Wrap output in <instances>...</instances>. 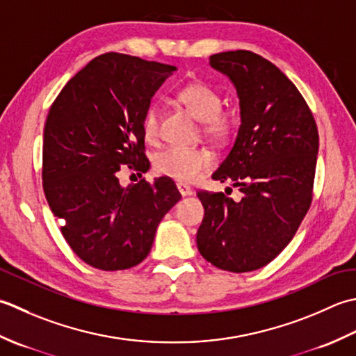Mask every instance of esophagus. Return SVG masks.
I'll list each match as a JSON object with an SVG mask.
<instances>
[{
    "label": "esophagus",
    "instance_id": "esophagus-1",
    "mask_svg": "<svg viewBox=\"0 0 356 356\" xmlns=\"http://www.w3.org/2000/svg\"><path fill=\"white\" fill-rule=\"evenodd\" d=\"M177 187H178V191H179V193H181V195H183V197H188V195H192V193H193L192 187H191V186H187L186 183H178V184H177Z\"/></svg>",
    "mask_w": 356,
    "mask_h": 356
}]
</instances>
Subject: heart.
Instances as JSON below:
<instances>
[{
    "label": "heart",
    "mask_w": 356,
    "mask_h": 356,
    "mask_svg": "<svg viewBox=\"0 0 356 356\" xmlns=\"http://www.w3.org/2000/svg\"><path fill=\"white\" fill-rule=\"evenodd\" d=\"M177 98L195 117L202 121V134L215 143H224L232 136L236 126L234 112L222 111L220 92L206 83H188L177 92ZM143 135L147 143L159 140V111L150 104L143 117ZM213 164L212 152L204 147L169 146L154 158L155 170L178 181L198 179Z\"/></svg>",
    "instance_id": "obj_1"
}]
</instances>
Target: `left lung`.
I'll list each match as a JSON object with an SVG mask.
<instances>
[{"label": "left lung", "mask_w": 356, "mask_h": 356, "mask_svg": "<svg viewBox=\"0 0 356 356\" xmlns=\"http://www.w3.org/2000/svg\"><path fill=\"white\" fill-rule=\"evenodd\" d=\"M210 66L230 78L241 108L234 147L212 178L232 181L243 197L197 193L204 207L197 245L218 269L252 272L292 241L312 204L318 129L300 90L266 58L232 50L210 56Z\"/></svg>", "instance_id": "1"}]
</instances>
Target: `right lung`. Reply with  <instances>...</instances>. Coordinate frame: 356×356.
<instances>
[{"instance_id": "add662e5", "label": "right lung", "mask_w": 356, "mask_h": 356, "mask_svg": "<svg viewBox=\"0 0 356 356\" xmlns=\"http://www.w3.org/2000/svg\"><path fill=\"white\" fill-rule=\"evenodd\" d=\"M175 66L108 52L69 79L44 126L42 187L70 249L95 269H130L181 193L168 177L122 187V168L149 169L143 117Z\"/></svg>"}]
</instances>
